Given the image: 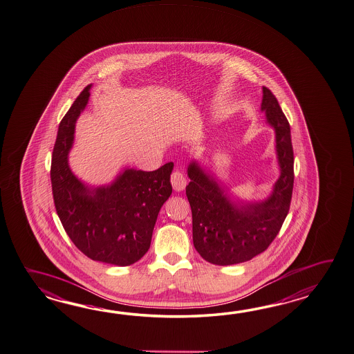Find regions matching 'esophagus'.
<instances>
[{"mask_svg": "<svg viewBox=\"0 0 354 354\" xmlns=\"http://www.w3.org/2000/svg\"><path fill=\"white\" fill-rule=\"evenodd\" d=\"M171 184L175 192H181L187 187V178L181 171H174L171 175Z\"/></svg>", "mask_w": 354, "mask_h": 354, "instance_id": "1", "label": "esophagus"}]
</instances>
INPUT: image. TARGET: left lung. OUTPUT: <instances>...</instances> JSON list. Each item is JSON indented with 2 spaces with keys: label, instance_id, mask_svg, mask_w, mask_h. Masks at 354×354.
<instances>
[{
  "label": "left lung",
  "instance_id": "left-lung-1",
  "mask_svg": "<svg viewBox=\"0 0 354 354\" xmlns=\"http://www.w3.org/2000/svg\"><path fill=\"white\" fill-rule=\"evenodd\" d=\"M260 109L274 131L279 167V176L267 198L248 201L236 196L196 158L187 167L193 244L203 259L216 266L244 263L267 250L290 211L295 179L290 123L274 95L264 86Z\"/></svg>",
  "mask_w": 354,
  "mask_h": 354
}]
</instances>
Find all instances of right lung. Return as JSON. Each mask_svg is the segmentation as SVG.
I'll return each instance as SVG.
<instances>
[{"label":"right lung","instance_id":"right-lung-1","mask_svg":"<svg viewBox=\"0 0 354 354\" xmlns=\"http://www.w3.org/2000/svg\"><path fill=\"white\" fill-rule=\"evenodd\" d=\"M91 86L84 88L58 127L50 167L53 199L63 228L80 252L96 261L127 267L149 249L158 212L173 192L174 162L155 171L124 167L104 185L79 179L68 156Z\"/></svg>","mask_w":354,"mask_h":354}]
</instances>
